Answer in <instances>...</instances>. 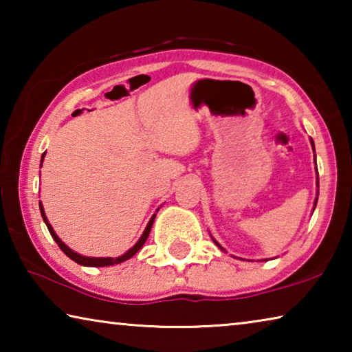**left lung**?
I'll return each instance as SVG.
<instances>
[{
    "label": "left lung",
    "mask_w": 352,
    "mask_h": 352,
    "mask_svg": "<svg viewBox=\"0 0 352 352\" xmlns=\"http://www.w3.org/2000/svg\"><path fill=\"white\" fill-rule=\"evenodd\" d=\"M311 142H312V147H314V141H312V140H311ZM317 174H318V172H317ZM317 186H318V177H317ZM317 200H318V197H317V199H315V206H317ZM315 206H314V210H315ZM212 241H214V239H212ZM214 242H216V245H217V247H219L220 250H223L222 247H220V245H219V243H217V241H214Z\"/></svg>",
    "instance_id": "obj_1"
}]
</instances>
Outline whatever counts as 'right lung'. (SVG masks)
Returning <instances> with one entry per match:
<instances>
[{
  "label": "right lung",
  "mask_w": 352,
  "mask_h": 352,
  "mask_svg": "<svg viewBox=\"0 0 352 352\" xmlns=\"http://www.w3.org/2000/svg\"><path fill=\"white\" fill-rule=\"evenodd\" d=\"M45 153H46V152H45ZM45 153L41 155V162H43ZM40 212H41V217H43V220H45L46 226H47V230H50L52 239H54V241L57 242V245L60 247L62 252H63L65 254H67L69 259H73L74 262H77V264L85 265V267H107V265H115V264H121V262H124V261H127V259L132 258V256L136 254V252H138V250H140L142 245H144V242L147 241L148 233H151L152 225H153V220H155V214H153L152 219L148 220V223H147V226H146L144 233H142V236L140 237V241L136 242L135 245H133L132 248H130L127 253H124L122 256H119V258H90V256H82V254H79V253L73 252V250L65 245V243H63L60 239H58V236L56 234V231L52 230V226L50 225V222H47V219H46V216H45V210H43V205H41V201H40Z\"/></svg>",
  "instance_id": "1"
}]
</instances>
